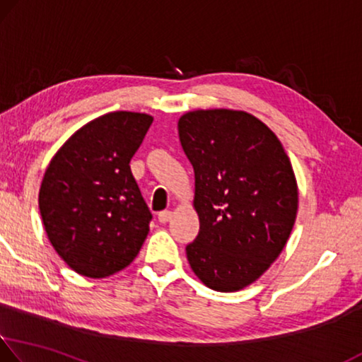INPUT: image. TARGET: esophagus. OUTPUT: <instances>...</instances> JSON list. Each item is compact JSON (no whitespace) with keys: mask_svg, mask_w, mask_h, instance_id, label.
Listing matches in <instances>:
<instances>
[{"mask_svg":"<svg viewBox=\"0 0 362 362\" xmlns=\"http://www.w3.org/2000/svg\"><path fill=\"white\" fill-rule=\"evenodd\" d=\"M171 220V212L170 210H163V212L158 214V221L160 223H168Z\"/></svg>","mask_w":362,"mask_h":362,"instance_id":"esophagus-1","label":"esophagus"}]
</instances>
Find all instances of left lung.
<instances>
[{
  "label": "left lung",
  "instance_id": "8db88e82",
  "mask_svg": "<svg viewBox=\"0 0 362 362\" xmlns=\"http://www.w3.org/2000/svg\"><path fill=\"white\" fill-rule=\"evenodd\" d=\"M177 132L194 168L199 235L186 246L215 291L251 285L275 262L298 212V185L278 137L246 111L196 110Z\"/></svg>",
  "mask_w": 362,
  "mask_h": 362
}]
</instances>
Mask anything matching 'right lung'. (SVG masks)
Instances as JSON below:
<instances>
[{
  "label": "right lung",
  "instance_id": "1",
  "mask_svg": "<svg viewBox=\"0 0 362 362\" xmlns=\"http://www.w3.org/2000/svg\"><path fill=\"white\" fill-rule=\"evenodd\" d=\"M153 118L113 111L76 131L43 176L38 207L49 243L79 275L105 278L141 251L152 214L129 162Z\"/></svg>",
  "mask_w": 362,
  "mask_h": 362
}]
</instances>
